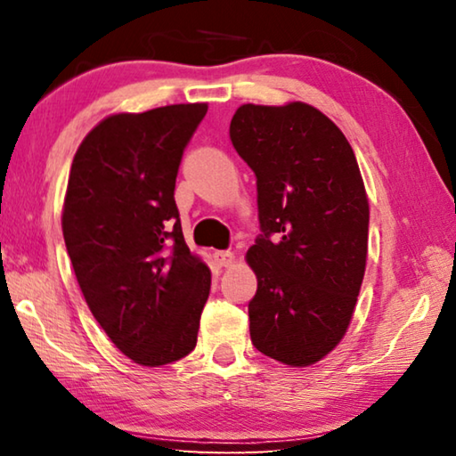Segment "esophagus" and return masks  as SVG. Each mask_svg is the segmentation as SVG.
<instances>
[{"instance_id": "esophagus-1", "label": "esophagus", "mask_w": 456, "mask_h": 456, "mask_svg": "<svg viewBox=\"0 0 456 456\" xmlns=\"http://www.w3.org/2000/svg\"><path fill=\"white\" fill-rule=\"evenodd\" d=\"M213 259L219 267H229V265L235 264V256L231 251H215Z\"/></svg>"}]
</instances>
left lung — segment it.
<instances>
[{"mask_svg":"<svg viewBox=\"0 0 456 456\" xmlns=\"http://www.w3.org/2000/svg\"><path fill=\"white\" fill-rule=\"evenodd\" d=\"M229 136L257 176L264 231L245 256L257 277L251 342L281 364L312 366L344 338L364 280L370 207L358 160L305 102L239 106Z\"/></svg>","mask_w":456,"mask_h":456,"instance_id":"8db88e82","label":"left lung"}]
</instances>
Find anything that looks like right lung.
<instances>
[{
    "label": "right lung",
    "mask_w": 456,
    "mask_h": 456,
    "mask_svg": "<svg viewBox=\"0 0 456 456\" xmlns=\"http://www.w3.org/2000/svg\"><path fill=\"white\" fill-rule=\"evenodd\" d=\"M207 104L106 117L74 154L61 231L92 315L141 366L197 346L211 272L184 243L175 183Z\"/></svg>",
    "instance_id": "right-lung-1"
}]
</instances>
